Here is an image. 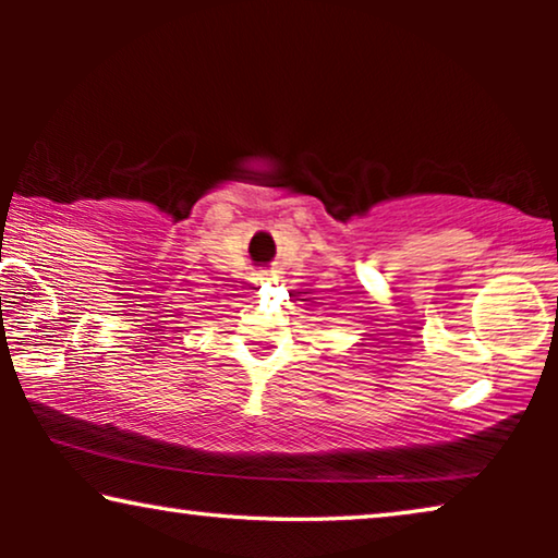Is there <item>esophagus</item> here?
Returning <instances> with one entry per match:
<instances>
[{"label":"esophagus","instance_id":"34e87169","mask_svg":"<svg viewBox=\"0 0 558 558\" xmlns=\"http://www.w3.org/2000/svg\"><path fill=\"white\" fill-rule=\"evenodd\" d=\"M271 277H274L271 271H262V274H256V281L258 284H266V281H271Z\"/></svg>","mask_w":558,"mask_h":558}]
</instances>
